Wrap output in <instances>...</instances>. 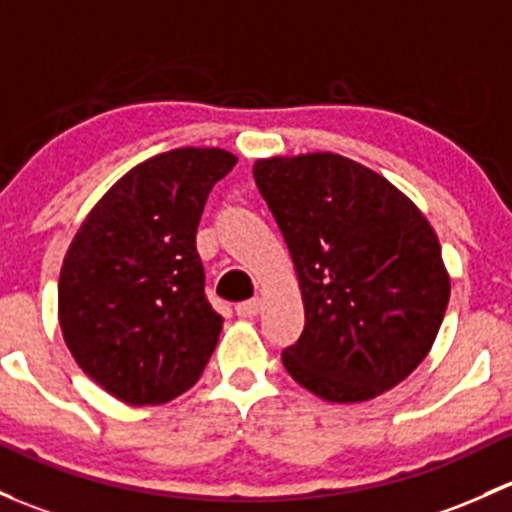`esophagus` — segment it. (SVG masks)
<instances>
[{
    "label": "esophagus",
    "instance_id": "34e87169",
    "mask_svg": "<svg viewBox=\"0 0 512 512\" xmlns=\"http://www.w3.org/2000/svg\"><path fill=\"white\" fill-rule=\"evenodd\" d=\"M260 306H262V301H260V299L242 301V304L235 306V314H238L240 319H252V316L260 314Z\"/></svg>",
    "mask_w": 512,
    "mask_h": 512
}]
</instances>
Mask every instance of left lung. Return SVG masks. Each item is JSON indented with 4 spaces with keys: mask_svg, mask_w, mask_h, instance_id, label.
I'll list each match as a JSON object with an SVG mask.
<instances>
[{
    "mask_svg": "<svg viewBox=\"0 0 512 512\" xmlns=\"http://www.w3.org/2000/svg\"><path fill=\"white\" fill-rule=\"evenodd\" d=\"M297 267L306 324L282 363L328 402L407 378L437 338L449 274L432 225L390 181L338 154L252 169Z\"/></svg>",
    "mask_w": 512,
    "mask_h": 512,
    "instance_id": "left-lung-1",
    "label": "left lung"
}]
</instances>
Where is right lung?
<instances>
[{
    "label": "right lung",
    "instance_id": "obj_1",
    "mask_svg": "<svg viewBox=\"0 0 512 512\" xmlns=\"http://www.w3.org/2000/svg\"><path fill=\"white\" fill-rule=\"evenodd\" d=\"M235 161L196 147L147 159L100 198L68 247L63 338L75 363L127 405L181 395L215 351L223 316L208 304L196 230Z\"/></svg>",
    "mask_w": 512,
    "mask_h": 512
}]
</instances>
